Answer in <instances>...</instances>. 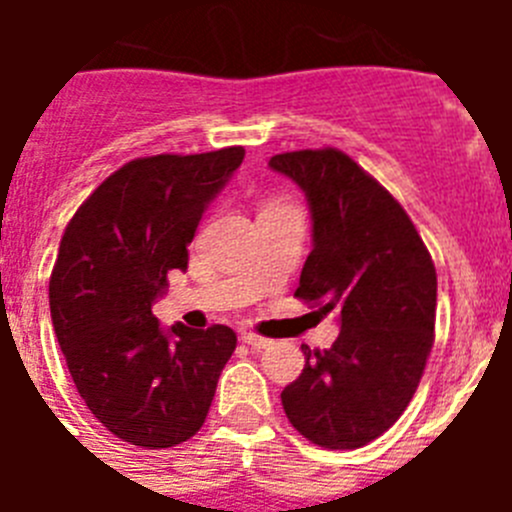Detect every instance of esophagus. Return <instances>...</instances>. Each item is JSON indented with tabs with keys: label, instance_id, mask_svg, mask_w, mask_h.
<instances>
[{
	"label": "esophagus",
	"instance_id": "1",
	"mask_svg": "<svg viewBox=\"0 0 512 512\" xmlns=\"http://www.w3.org/2000/svg\"><path fill=\"white\" fill-rule=\"evenodd\" d=\"M241 341H243V343H248V346H251V348H256V351H261V348L271 346L269 338L256 336V333H251V330H243V333H241Z\"/></svg>",
	"mask_w": 512,
	"mask_h": 512
}]
</instances>
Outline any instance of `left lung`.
I'll return each mask as SVG.
<instances>
[{
    "mask_svg": "<svg viewBox=\"0 0 512 512\" xmlns=\"http://www.w3.org/2000/svg\"><path fill=\"white\" fill-rule=\"evenodd\" d=\"M305 192L312 251L295 297L338 312L336 343L305 351L282 392L289 423L325 449H359L405 413L436 325V266L408 212L338 148L271 156Z\"/></svg>",
    "mask_w": 512,
    "mask_h": 512,
    "instance_id": "8db88e82",
    "label": "left lung"
}]
</instances>
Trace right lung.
I'll list each match as a JSON object with an SVG mask.
<instances>
[{"label":"right lung","instance_id":"add662e5","mask_svg":"<svg viewBox=\"0 0 512 512\" xmlns=\"http://www.w3.org/2000/svg\"><path fill=\"white\" fill-rule=\"evenodd\" d=\"M241 146L135 158L76 210L51 274V320L81 400L140 449L200 431L235 351L228 325H158L169 271H187L194 230L241 166Z\"/></svg>","mask_w":512,"mask_h":512}]
</instances>
